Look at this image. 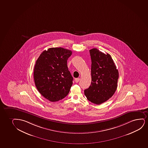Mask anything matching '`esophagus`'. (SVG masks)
<instances>
[{"mask_svg": "<svg viewBox=\"0 0 148 148\" xmlns=\"http://www.w3.org/2000/svg\"><path fill=\"white\" fill-rule=\"evenodd\" d=\"M80 81V78H76L75 79V81L76 83H78Z\"/></svg>", "mask_w": 148, "mask_h": 148, "instance_id": "1", "label": "esophagus"}]
</instances>
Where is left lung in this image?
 <instances>
[{
	"mask_svg": "<svg viewBox=\"0 0 148 148\" xmlns=\"http://www.w3.org/2000/svg\"><path fill=\"white\" fill-rule=\"evenodd\" d=\"M91 58L92 82L84 90L88 100L100 105L108 100L117 89L119 72L109 54L97 48L90 50Z\"/></svg>",
	"mask_w": 148,
	"mask_h": 148,
	"instance_id": "1",
	"label": "left lung"
}]
</instances>
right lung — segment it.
Listing matches in <instances>:
<instances>
[{"label":"right lung","instance_id":"obj_1","mask_svg":"<svg viewBox=\"0 0 148 148\" xmlns=\"http://www.w3.org/2000/svg\"><path fill=\"white\" fill-rule=\"evenodd\" d=\"M72 51L63 48H50L37 59L33 76L39 92L51 102L64 98L73 84V78L68 68L67 60Z\"/></svg>","mask_w":148,"mask_h":148}]
</instances>
